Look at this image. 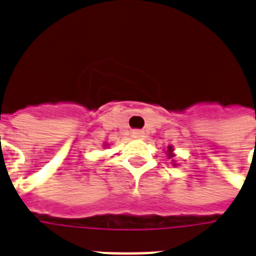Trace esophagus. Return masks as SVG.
<instances>
[{
	"mask_svg": "<svg viewBox=\"0 0 256 256\" xmlns=\"http://www.w3.org/2000/svg\"><path fill=\"white\" fill-rule=\"evenodd\" d=\"M132 136L134 137V138H142V137H144V133L141 132V130H133Z\"/></svg>",
	"mask_w": 256,
	"mask_h": 256,
	"instance_id": "34e87169",
	"label": "esophagus"
}]
</instances>
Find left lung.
Listing matches in <instances>:
<instances>
[{
    "label": "left lung",
    "mask_w": 256,
    "mask_h": 256,
    "mask_svg": "<svg viewBox=\"0 0 256 256\" xmlns=\"http://www.w3.org/2000/svg\"><path fill=\"white\" fill-rule=\"evenodd\" d=\"M168 150H170V152H171V148H170V149H168ZM170 156H171V154H170Z\"/></svg>",
    "instance_id": "8db88e82"
}]
</instances>
